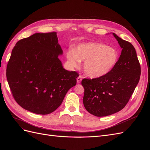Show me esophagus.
<instances>
[{
  "label": "esophagus",
  "mask_w": 150,
  "mask_h": 150,
  "mask_svg": "<svg viewBox=\"0 0 150 150\" xmlns=\"http://www.w3.org/2000/svg\"><path fill=\"white\" fill-rule=\"evenodd\" d=\"M82 76L79 75L77 77V79H76V82H77L78 83H80L81 81H82Z\"/></svg>",
  "instance_id": "obj_1"
}]
</instances>
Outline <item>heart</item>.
Here are the masks:
<instances>
[{
  "label": "heart",
  "mask_w": 150,
  "mask_h": 150,
  "mask_svg": "<svg viewBox=\"0 0 150 150\" xmlns=\"http://www.w3.org/2000/svg\"><path fill=\"white\" fill-rule=\"evenodd\" d=\"M68 61L73 67H79L84 62L83 68L91 78L103 76L112 70L119 59L117 51L112 47L97 42H85L67 52Z\"/></svg>",
  "instance_id": "b5f03b06"
}]
</instances>
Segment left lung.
Masks as SVG:
<instances>
[{
  "instance_id": "obj_1",
  "label": "left lung",
  "mask_w": 150,
  "mask_h": 150,
  "mask_svg": "<svg viewBox=\"0 0 150 150\" xmlns=\"http://www.w3.org/2000/svg\"><path fill=\"white\" fill-rule=\"evenodd\" d=\"M112 35L122 48L116 65L103 76L82 80L85 108L97 117L113 114L125 108L140 79L141 67L134 46Z\"/></svg>"
}]
</instances>
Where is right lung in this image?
<instances>
[{
	"mask_svg": "<svg viewBox=\"0 0 150 150\" xmlns=\"http://www.w3.org/2000/svg\"><path fill=\"white\" fill-rule=\"evenodd\" d=\"M56 32L35 33L18 41L7 63L6 76L20 106L37 114H48L60 105L79 76L63 68Z\"/></svg>",
	"mask_w": 150,
	"mask_h": 150,
	"instance_id": "add662e5",
	"label": "right lung"
}]
</instances>
